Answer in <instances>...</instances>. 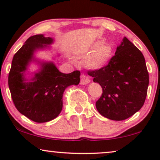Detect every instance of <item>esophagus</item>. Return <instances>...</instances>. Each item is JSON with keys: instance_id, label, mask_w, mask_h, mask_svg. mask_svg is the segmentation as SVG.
Returning <instances> with one entry per match:
<instances>
[{"instance_id": "obj_1", "label": "esophagus", "mask_w": 160, "mask_h": 160, "mask_svg": "<svg viewBox=\"0 0 160 160\" xmlns=\"http://www.w3.org/2000/svg\"><path fill=\"white\" fill-rule=\"evenodd\" d=\"M89 82H90V79H89L88 76L85 75L81 76V82H80L81 84H87Z\"/></svg>"}]
</instances>
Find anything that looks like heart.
I'll return each mask as SVG.
<instances>
[{
	"instance_id": "b5f03b06",
	"label": "heart",
	"mask_w": 160,
	"mask_h": 160,
	"mask_svg": "<svg viewBox=\"0 0 160 160\" xmlns=\"http://www.w3.org/2000/svg\"><path fill=\"white\" fill-rule=\"evenodd\" d=\"M112 55L113 48L111 45L98 41L91 46L89 54L84 59V63L91 68H101L108 64Z\"/></svg>"
}]
</instances>
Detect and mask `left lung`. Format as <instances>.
Here are the masks:
<instances>
[{
    "label": "left lung",
    "mask_w": 160,
    "mask_h": 160,
    "mask_svg": "<svg viewBox=\"0 0 160 160\" xmlns=\"http://www.w3.org/2000/svg\"><path fill=\"white\" fill-rule=\"evenodd\" d=\"M88 74L102 89L95 106L103 117L122 121L143 106L149 82L145 58L126 37L108 65Z\"/></svg>",
    "instance_id": "1"
}]
</instances>
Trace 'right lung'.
Listing matches in <instances>:
<instances>
[{"label": "right lung", "instance_id": "right-lung-1", "mask_svg": "<svg viewBox=\"0 0 160 160\" xmlns=\"http://www.w3.org/2000/svg\"><path fill=\"white\" fill-rule=\"evenodd\" d=\"M53 43V38L42 34L30 36L14 55L8 74V87L15 107L22 114L38 123L55 119L62 111L65 89L80 82V71L61 73L52 61L35 58L37 50L49 48ZM32 62L38 63L40 68L28 80L26 71Z\"/></svg>", "mask_w": 160, "mask_h": 160}]
</instances>
